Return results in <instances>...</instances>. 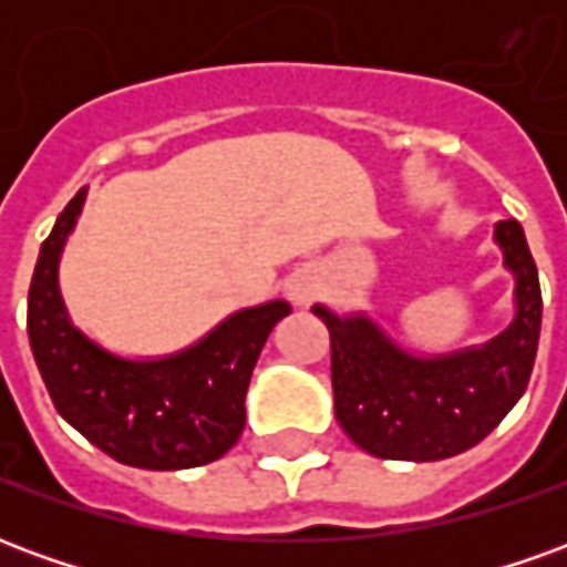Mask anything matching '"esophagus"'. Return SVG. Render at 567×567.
<instances>
[{"label":"esophagus","mask_w":567,"mask_h":567,"mask_svg":"<svg viewBox=\"0 0 567 567\" xmlns=\"http://www.w3.org/2000/svg\"><path fill=\"white\" fill-rule=\"evenodd\" d=\"M312 276H307V272H300V276H295L291 282H288V295H291V300L295 303H307L309 297H312Z\"/></svg>","instance_id":"34e87169"}]
</instances>
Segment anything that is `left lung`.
Wrapping results in <instances>:
<instances>
[{
  "mask_svg": "<svg viewBox=\"0 0 567 567\" xmlns=\"http://www.w3.org/2000/svg\"><path fill=\"white\" fill-rule=\"evenodd\" d=\"M513 272L516 316L483 346L422 358L385 337L364 312H312L331 331L333 413L352 443L377 458L440 462L471 450L523 398L540 337V282L523 224H495Z\"/></svg>",
  "mask_w": 567,
  "mask_h": 567,
  "instance_id": "8db88e82",
  "label": "left lung"
}]
</instances>
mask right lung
Masks as SVG:
<instances>
[{"mask_svg": "<svg viewBox=\"0 0 567 567\" xmlns=\"http://www.w3.org/2000/svg\"><path fill=\"white\" fill-rule=\"evenodd\" d=\"M81 187L42 243L27 300V331L56 413L96 450L145 471L199 467L234 446L246 427L251 370L285 300L239 309L199 343L154 361L109 352L69 319L56 282L60 251L79 221Z\"/></svg>", "mask_w": 567, "mask_h": 567, "instance_id": "right-lung-1", "label": "right lung"}]
</instances>
